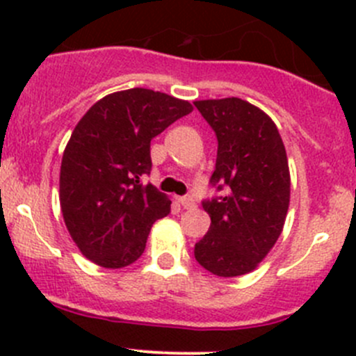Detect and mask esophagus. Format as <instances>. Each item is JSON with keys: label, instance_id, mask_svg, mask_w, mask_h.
Wrapping results in <instances>:
<instances>
[{"label": "esophagus", "instance_id": "1", "mask_svg": "<svg viewBox=\"0 0 356 356\" xmlns=\"http://www.w3.org/2000/svg\"><path fill=\"white\" fill-rule=\"evenodd\" d=\"M177 201L182 204V208H195V198L193 196H179Z\"/></svg>", "mask_w": 356, "mask_h": 356}]
</instances>
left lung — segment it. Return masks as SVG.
<instances>
[{
	"label": "left lung",
	"mask_w": 356,
	"mask_h": 356,
	"mask_svg": "<svg viewBox=\"0 0 356 356\" xmlns=\"http://www.w3.org/2000/svg\"><path fill=\"white\" fill-rule=\"evenodd\" d=\"M217 136L210 186L201 201L211 224L195 258L218 277L253 270L279 239L289 207V167L281 134L267 113L239 98L195 102Z\"/></svg>",
	"instance_id": "left-lung-1"
}]
</instances>
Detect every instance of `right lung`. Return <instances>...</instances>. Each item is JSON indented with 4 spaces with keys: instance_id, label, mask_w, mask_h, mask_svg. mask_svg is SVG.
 <instances>
[{
    "instance_id": "1",
    "label": "right lung",
    "mask_w": 356,
    "mask_h": 356,
    "mask_svg": "<svg viewBox=\"0 0 356 356\" xmlns=\"http://www.w3.org/2000/svg\"><path fill=\"white\" fill-rule=\"evenodd\" d=\"M191 111L184 99L134 88L79 120L62 158L60 204L86 258L122 268L141 257L152 225L170 213V200L141 181L152 172V139Z\"/></svg>"
}]
</instances>
